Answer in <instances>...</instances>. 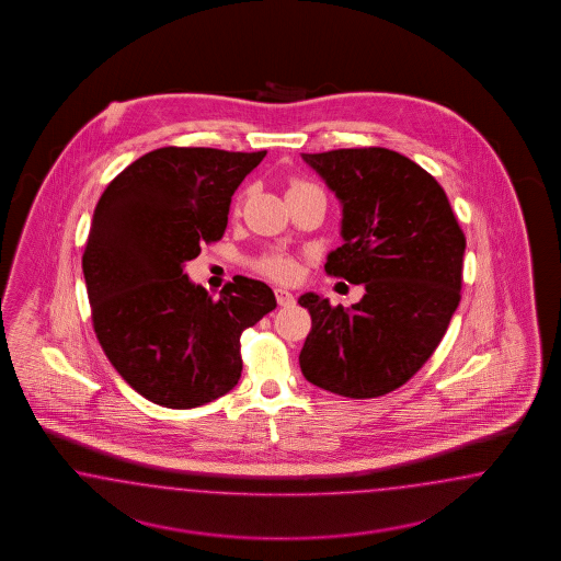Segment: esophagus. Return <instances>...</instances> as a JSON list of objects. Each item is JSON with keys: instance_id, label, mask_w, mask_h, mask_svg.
<instances>
[{"instance_id": "1", "label": "esophagus", "mask_w": 561, "mask_h": 561, "mask_svg": "<svg viewBox=\"0 0 561 561\" xmlns=\"http://www.w3.org/2000/svg\"><path fill=\"white\" fill-rule=\"evenodd\" d=\"M275 300H277V305L284 306V308H288V306L294 305L296 302V298H294V294L288 291V289L277 288L275 289Z\"/></svg>"}]
</instances>
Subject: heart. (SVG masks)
<instances>
[{
    "label": "heart",
    "mask_w": 561,
    "mask_h": 561,
    "mask_svg": "<svg viewBox=\"0 0 561 561\" xmlns=\"http://www.w3.org/2000/svg\"><path fill=\"white\" fill-rule=\"evenodd\" d=\"M305 187H312V185L306 183L302 179H291L289 181V191H298V188ZM240 204H242V195L238 197L237 207ZM255 270L263 273V275H267L270 279H275V282H291L298 275V263L288 253H267V255L256 259Z\"/></svg>",
    "instance_id": "b5f03b06"
}]
</instances>
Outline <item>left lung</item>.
I'll use <instances>...</instances> for the list:
<instances>
[{"instance_id": "obj_1", "label": "left lung", "mask_w": 561, "mask_h": 561, "mask_svg": "<svg viewBox=\"0 0 561 561\" xmlns=\"http://www.w3.org/2000/svg\"><path fill=\"white\" fill-rule=\"evenodd\" d=\"M343 205V244L324 272L364 284L352 308L308 291V382L350 399L403 387L438 347L460 302L465 234L438 181L387 148L302 153Z\"/></svg>"}]
</instances>
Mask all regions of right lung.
Masks as SVG:
<instances>
[{
	"instance_id": "right-lung-1",
	"label": "right lung",
	"mask_w": 561,
	"mask_h": 561,
	"mask_svg": "<svg viewBox=\"0 0 561 561\" xmlns=\"http://www.w3.org/2000/svg\"><path fill=\"white\" fill-rule=\"evenodd\" d=\"M216 148H158L104 188L82 255L92 324L123 380L170 409L230 391L240 335L277 306L272 288L237 275L214 300L185 261L218 242L232 195L265 158Z\"/></svg>"
}]
</instances>
